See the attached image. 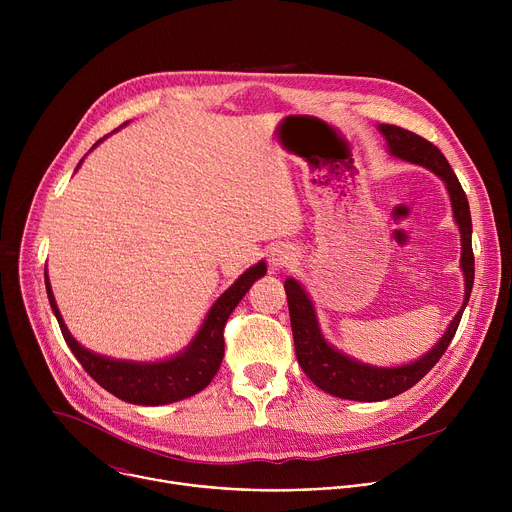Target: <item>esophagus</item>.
<instances>
[{
    "label": "esophagus",
    "mask_w": 512,
    "mask_h": 512,
    "mask_svg": "<svg viewBox=\"0 0 512 512\" xmlns=\"http://www.w3.org/2000/svg\"><path fill=\"white\" fill-rule=\"evenodd\" d=\"M291 263V253H289V249H285V247H273L271 249V253H269V267L271 269H283V267H287Z\"/></svg>",
    "instance_id": "1"
}]
</instances>
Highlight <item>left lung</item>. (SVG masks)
Segmentation results:
<instances>
[{
    "instance_id": "8db88e82",
    "label": "left lung",
    "mask_w": 512,
    "mask_h": 512,
    "mask_svg": "<svg viewBox=\"0 0 512 512\" xmlns=\"http://www.w3.org/2000/svg\"><path fill=\"white\" fill-rule=\"evenodd\" d=\"M379 131L387 139V148L391 156L423 166L444 180L452 200L454 218L462 237L460 267L464 271L466 291H464V304L460 312L450 322L446 334L437 340V344L429 352H425L421 358L409 364H401V367H373V364L358 362L352 356H346L344 352L328 344L320 330L314 304L308 298L306 289L296 279L291 277L285 279L283 287L287 294L291 332H294L296 356L302 371L322 391L340 399H350V401H385L419 383L433 369V364L448 350L460 326L464 308L470 300L472 285H474L470 206H468L466 192L462 190V184L456 178L452 166L431 141L419 137L413 131H407L403 127L389 125V123H381Z\"/></svg>"
}]
</instances>
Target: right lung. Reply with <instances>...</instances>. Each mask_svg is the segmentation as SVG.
I'll return each instance as SVG.
<instances>
[{
    "mask_svg": "<svg viewBox=\"0 0 512 512\" xmlns=\"http://www.w3.org/2000/svg\"><path fill=\"white\" fill-rule=\"evenodd\" d=\"M103 139H99L93 148H97ZM265 271H267V265L263 261L249 267L225 291V294L212 304L210 312L206 314V318H204L200 330L196 332V336L192 338V342L176 356H172L168 360H160V362L117 360V358H109L103 354H95L89 348L81 346L75 338H72V334L68 332L64 320L58 312L46 271H44V281H46L48 302L58 320L60 332H62L68 348L72 350V354H75L77 360L83 364V369L105 391L113 393L117 399L133 403V405L154 407V405H168V403H176L186 397H192L214 379L218 367H221V362H223V356H225V338H223L225 324H227L231 312L237 308V304L249 291V287L259 277H263Z\"/></svg>",
    "mask_w": 512,
    "mask_h": 512,
    "instance_id": "obj_1",
    "label": "right lung"
}]
</instances>
